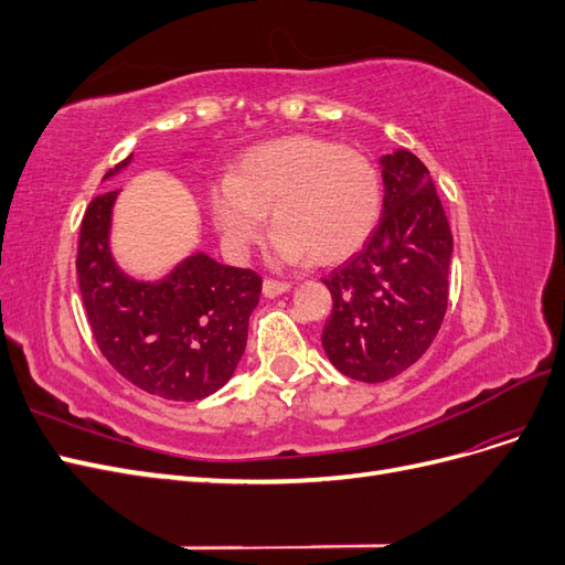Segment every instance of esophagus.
Listing matches in <instances>:
<instances>
[{
	"mask_svg": "<svg viewBox=\"0 0 565 565\" xmlns=\"http://www.w3.org/2000/svg\"><path fill=\"white\" fill-rule=\"evenodd\" d=\"M289 282H280V280H264V297H268V299H273V297H280V295H285V292H289Z\"/></svg>",
	"mask_w": 565,
	"mask_h": 565,
	"instance_id": "1",
	"label": "esophagus"
}]
</instances>
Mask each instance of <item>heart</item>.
<instances>
[{
	"label": "heart",
	"mask_w": 565,
	"mask_h": 565,
	"mask_svg": "<svg viewBox=\"0 0 565 565\" xmlns=\"http://www.w3.org/2000/svg\"><path fill=\"white\" fill-rule=\"evenodd\" d=\"M210 207L224 243L245 254L273 210V254L282 264L347 262L382 216L374 162L318 136H285L249 148L235 174L212 183Z\"/></svg>",
	"instance_id": "1"
}]
</instances>
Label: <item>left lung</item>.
Listing matches in <instances>:
<instances>
[{"label": "left lung", "instance_id": "left-lung-1", "mask_svg": "<svg viewBox=\"0 0 565 565\" xmlns=\"http://www.w3.org/2000/svg\"><path fill=\"white\" fill-rule=\"evenodd\" d=\"M377 228L330 273L332 316L322 349L358 382H386L417 363L448 309L452 233L429 169L409 150L382 156Z\"/></svg>", "mask_w": 565, "mask_h": 565}]
</instances>
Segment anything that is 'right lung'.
I'll use <instances>...</instances> for the list:
<instances>
[{"label": "right lung", "instance_id": "1", "mask_svg": "<svg viewBox=\"0 0 565 565\" xmlns=\"http://www.w3.org/2000/svg\"><path fill=\"white\" fill-rule=\"evenodd\" d=\"M131 158L104 181L125 172ZM117 195H96L79 228L77 278L96 344L134 386L167 401L207 398L241 363L262 278L204 252L188 254L158 280L129 276L110 247Z\"/></svg>", "mask_w": 565, "mask_h": 565}]
</instances>
